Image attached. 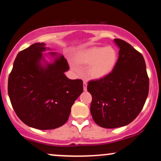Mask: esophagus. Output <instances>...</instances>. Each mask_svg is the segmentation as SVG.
I'll list each match as a JSON object with an SVG mask.
<instances>
[{
	"mask_svg": "<svg viewBox=\"0 0 161 161\" xmlns=\"http://www.w3.org/2000/svg\"><path fill=\"white\" fill-rule=\"evenodd\" d=\"M83 89H84V91L87 90V82L86 81H84V82H83Z\"/></svg>",
	"mask_w": 161,
	"mask_h": 161,
	"instance_id": "34e87169",
	"label": "esophagus"
}]
</instances>
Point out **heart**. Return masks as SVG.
Masks as SVG:
<instances>
[{
  "instance_id": "heart-1",
  "label": "heart",
  "mask_w": 161,
  "mask_h": 161,
  "mask_svg": "<svg viewBox=\"0 0 161 161\" xmlns=\"http://www.w3.org/2000/svg\"><path fill=\"white\" fill-rule=\"evenodd\" d=\"M117 52L112 47H95L82 51L77 53L76 61L82 65H89L88 75L91 79H100L108 75L114 70L117 62ZM73 70L78 67L71 64Z\"/></svg>"
}]
</instances>
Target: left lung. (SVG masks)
<instances>
[{
  "instance_id": "left-lung-1",
  "label": "left lung",
  "mask_w": 161,
  "mask_h": 161,
  "mask_svg": "<svg viewBox=\"0 0 161 161\" xmlns=\"http://www.w3.org/2000/svg\"><path fill=\"white\" fill-rule=\"evenodd\" d=\"M119 58L111 73L87 86L92 96L90 111L101 127L114 129L129 124L143 108L149 91L144 57L125 41L116 38Z\"/></svg>"
}]
</instances>
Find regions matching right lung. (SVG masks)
I'll list each match as a JSON object with an SVG mask.
<instances>
[{
	"instance_id": "right-lung-1",
	"label": "right lung",
	"mask_w": 161,
	"mask_h": 161,
	"mask_svg": "<svg viewBox=\"0 0 161 161\" xmlns=\"http://www.w3.org/2000/svg\"><path fill=\"white\" fill-rule=\"evenodd\" d=\"M45 43H35L16 56L8 79V95L20 120L40 130L61 126L83 92L81 79H69V69L63 55L49 52L53 63L45 59ZM43 64H41V61Z\"/></svg>"
}]
</instances>
